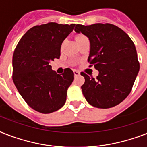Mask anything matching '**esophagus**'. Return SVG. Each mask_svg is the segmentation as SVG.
Wrapping results in <instances>:
<instances>
[{"label":"esophagus","mask_w":147,"mask_h":147,"mask_svg":"<svg viewBox=\"0 0 147 147\" xmlns=\"http://www.w3.org/2000/svg\"><path fill=\"white\" fill-rule=\"evenodd\" d=\"M74 75H75V76H78L80 75V72L78 70H74Z\"/></svg>","instance_id":"obj_1"}]
</instances>
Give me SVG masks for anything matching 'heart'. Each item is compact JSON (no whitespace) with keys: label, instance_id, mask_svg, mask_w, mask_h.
<instances>
[{"label":"heart","instance_id":"1","mask_svg":"<svg viewBox=\"0 0 147 147\" xmlns=\"http://www.w3.org/2000/svg\"><path fill=\"white\" fill-rule=\"evenodd\" d=\"M84 37H85V36H83V35H78L77 36H76V41H77V40H81V39H83V38Z\"/></svg>","mask_w":147,"mask_h":147}]
</instances>
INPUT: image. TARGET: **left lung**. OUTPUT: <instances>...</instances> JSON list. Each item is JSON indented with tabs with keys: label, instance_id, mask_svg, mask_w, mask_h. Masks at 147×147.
I'll list each match as a JSON object with an SVG mask.
<instances>
[{
	"label": "left lung",
	"instance_id": "1",
	"mask_svg": "<svg viewBox=\"0 0 147 147\" xmlns=\"http://www.w3.org/2000/svg\"><path fill=\"white\" fill-rule=\"evenodd\" d=\"M75 31L88 38L91 49L88 62L99 71L96 79L81 73L85 77L82 90L86 100L98 108L119 105L130 94L139 72L134 43L113 24H77Z\"/></svg>",
	"mask_w": 147,
	"mask_h": 147
}]
</instances>
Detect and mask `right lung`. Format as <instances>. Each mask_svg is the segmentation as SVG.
<instances>
[{
	"instance_id": "add662e5",
	"label": "right lung",
	"mask_w": 147,
	"mask_h": 147,
	"mask_svg": "<svg viewBox=\"0 0 147 147\" xmlns=\"http://www.w3.org/2000/svg\"><path fill=\"white\" fill-rule=\"evenodd\" d=\"M76 24L48 23L30 29L13 55V81L27 105L42 114L56 111L65 105L67 90L73 82L69 68L59 75L50 61L60 57L62 42Z\"/></svg>"
}]
</instances>
